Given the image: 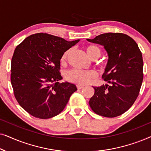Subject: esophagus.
<instances>
[{
	"instance_id": "1",
	"label": "esophagus",
	"mask_w": 151,
	"mask_h": 151,
	"mask_svg": "<svg viewBox=\"0 0 151 151\" xmlns=\"http://www.w3.org/2000/svg\"><path fill=\"white\" fill-rule=\"evenodd\" d=\"M83 87H84V85H81V84H78L77 85V88L78 89H81V88H82Z\"/></svg>"
}]
</instances>
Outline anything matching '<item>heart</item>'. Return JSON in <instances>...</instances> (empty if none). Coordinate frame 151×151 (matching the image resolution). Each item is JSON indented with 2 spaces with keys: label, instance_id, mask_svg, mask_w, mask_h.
Returning a JSON list of instances; mask_svg holds the SVG:
<instances>
[{
  "label": "heart",
  "instance_id": "b5f03b06",
  "mask_svg": "<svg viewBox=\"0 0 151 151\" xmlns=\"http://www.w3.org/2000/svg\"><path fill=\"white\" fill-rule=\"evenodd\" d=\"M85 51L86 54L91 59L97 60L102 55V51L98 46L93 45H87L85 47ZM71 52V49L66 51L63 53L61 58V62L65 63L67 61L70 53ZM97 77V73L96 71L93 70L89 71H83L79 69H72L70 70L66 73V78L68 81L76 83L78 84H86L90 82L92 80L95 79Z\"/></svg>",
  "mask_w": 151,
  "mask_h": 151
}]
</instances>
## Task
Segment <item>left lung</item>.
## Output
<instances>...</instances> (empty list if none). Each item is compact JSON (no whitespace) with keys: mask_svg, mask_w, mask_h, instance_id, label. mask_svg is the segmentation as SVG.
<instances>
[{"mask_svg":"<svg viewBox=\"0 0 151 151\" xmlns=\"http://www.w3.org/2000/svg\"><path fill=\"white\" fill-rule=\"evenodd\" d=\"M86 40L102 45L109 56L102 78L109 85L93 86L89 106L101 116H119L131 108L139 95L143 81L141 51L133 38L122 33H106Z\"/></svg>","mask_w":151,"mask_h":151,"instance_id":"obj_1","label":"left lung"}]
</instances>
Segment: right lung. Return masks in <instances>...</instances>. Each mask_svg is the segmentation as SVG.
Listing matches in <instances>:
<instances>
[{
	"label": "right lung",
	"mask_w": 151,
	"mask_h": 151,
	"mask_svg": "<svg viewBox=\"0 0 151 151\" xmlns=\"http://www.w3.org/2000/svg\"><path fill=\"white\" fill-rule=\"evenodd\" d=\"M48 34L31 35L14 50L11 83L18 104L35 117L49 119L60 113L76 86L63 79L60 69L63 53L79 42Z\"/></svg>",
	"instance_id": "1"
}]
</instances>
